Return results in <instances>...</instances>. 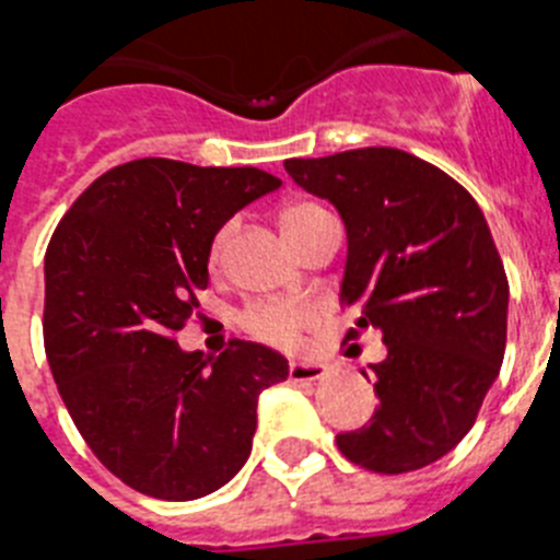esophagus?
<instances>
[{"label": "esophagus", "mask_w": 560, "mask_h": 560, "mask_svg": "<svg viewBox=\"0 0 560 560\" xmlns=\"http://www.w3.org/2000/svg\"><path fill=\"white\" fill-rule=\"evenodd\" d=\"M328 373L323 361H291L289 378L291 381H319Z\"/></svg>", "instance_id": "1"}]
</instances>
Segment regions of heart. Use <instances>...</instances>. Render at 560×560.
<instances>
[{"mask_svg": "<svg viewBox=\"0 0 560 560\" xmlns=\"http://www.w3.org/2000/svg\"><path fill=\"white\" fill-rule=\"evenodd\" d=\"M323 207L314 205V201H291L283 207V215H280V224H283L285 235L296 232L300 226H305L308 221H314L316 215H323ZM226 241H230V226L212 237L210 257L212 264H219L221 255L226 249ZM244 328L249 330L255 339L266 341V345H275V348H294L300 341V334L305 328H311L314 323V314H311L305 305L296 303H269V305H255V308L246 311L241 316Z\"/></svg>", "mask_w": 560, "mask_h": 560, "instance_id": "b5f03b06", "label": "heart"}]
</instances>
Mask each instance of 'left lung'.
<instances>
[{
    "instance_id": "obj_1",
    "label": "left lung",
    "mask_w": 560,
    "mask_h": 560,
    "mask_svg": "<svg viewBox=\"0 0 560 560\" xmlns=\"http://www.w3.org/2000/svg\"><path fill=\"white\" fill-rule=\"evenodd\" d=\"M285 171L348 230L341 305L359 311L348 339L373 328L387 345L370 364L378 409L336 446L375 474L427 468L474 427L504 359L511 289L488 221L459 182L398 148L285 160Z\"/></svg>"
}]
</instances>
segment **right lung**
I'll return each instance as SVG.
<instances>
[{"instance_id":"obj_1","label":"right lung","mask_w":560,"mask_h":560,"mask_svg":"<svg viewBox=\"0 0 560 560\" xmlns=\"http://www.w3.org/2000/svg\"><path fill=\"white\" fill-rule=\"evenodd\" d=\"M280 185L257 167L148 156L92 182L49 237V370L86 446L133 491H219L249 457L260 393L289 378V361L255 341L215 359L176 341L210 283L215 232Z\"/></svg>"}]
</instances>
